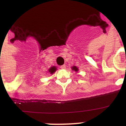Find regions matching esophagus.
I'll return each mask as SVG.
<instances>
[{"mask_svg":"<svg viewBox=\"0 0 126 126\" xmlns=\"http://www.w3.org/2000/svg\"><path fill=\"white\" fill-rule=\"evenodd\" d=\"M65 67H66V66H65V64H64V65H61V69H65Z\"/></svg>","mask_w":126,"mask_h":126,"instance_id":"esophagus-1","label":"esophagus"}]
</instances>
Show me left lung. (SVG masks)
Wrapping results in <instances>:
<instances>
[{"mask_svg": "<svg viewBox=\"0 0 126 126\" xmlns=\"http://www.w3.org/2000/svg\"><path fill=\"white\" fill-rule=\"evenodd\" d=\"M72 69H73L74 70V71H76V72H77V71H78V69L77 68V67H76V66L73 67H72Z\"/></svg>", "mask_w": 126, "mask_h": 126, "instance_id": "left-lung-1", "label": "left lung"}]
</instances>
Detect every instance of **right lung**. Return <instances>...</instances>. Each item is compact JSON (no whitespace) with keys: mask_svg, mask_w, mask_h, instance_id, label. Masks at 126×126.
<instances>
[{"mask_svg":"<svg viewBox=\"0 0 126 126\" xmlns=\"http://www.w3.org/2000/svg\"><path fill=\"white\" fill-rule=\"evenodd\" d=\"M56 70H57L56 67H55V66H53V67H50V68L49 73H50V74H53L54 72H55V71H56Z\"/></svg>","mask_w":126,"mask_h":126,"instance_id":"add662e5","label":"right lung"}]
</instances>
